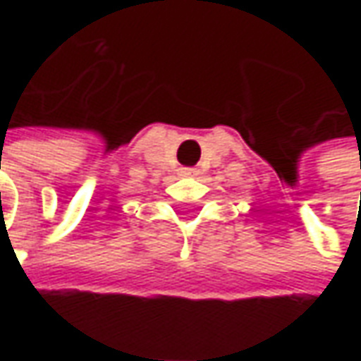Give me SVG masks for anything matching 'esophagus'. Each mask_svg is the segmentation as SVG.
<instances>
[{"instance_id": "1", "label": "esophagus", "mask_w": 361, "mask_h": 361, "mask_svg": "<svg viewBox=\"0 0 361 361\" xmlns=\"http://www.w3.org/2000/svg\"><path fill=\"white\" fill-rule=\"evenodd\" d=\"M197 173H199L197 169H180V174H183V176H195Z\"/></svg>"}]
</instances>
